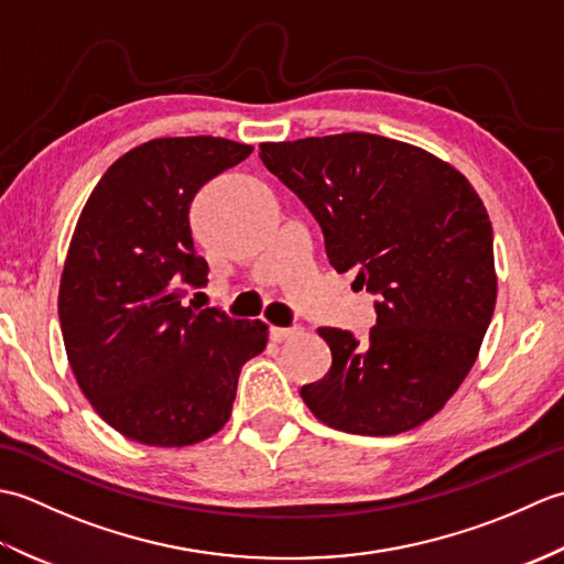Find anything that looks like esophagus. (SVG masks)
<instances>
[{
  "label": "esophagus",
  "instance_id": "esophagus-1",
  "mask_svg": "<svg viewBox=\"0 0 564 564\" xmlns=\"http://www.w3.org/2000/svg\"><path fill=\"white\" fill-rule=\"evenodd\" d=\"M295 334H301V327H271V329H269V337H271L273 341L293 339Z\"/></svg>",
  "mask_w": 564,
  "mask_h": 564
}]
</instances>
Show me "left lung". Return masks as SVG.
<instances>
[{"instance_id":"8db88e82","label":"left lung","mask_w":564,"mask_h":564,"mask_svg":"<svg viewBox=\"0 0 564 564\" xmlns=\"http://www.w3.org/2000/svg\"><path fill=\"white\" fill-rule=\"evenodd\" d=\"M263 166L301 198L327 259L378 301L358 341L322 327L329 373L301 398L322 424L402 434L434 416L480 351L497 301L492 223L480 196L434 154L370 133L263 142Z\"/></svg>"}]
</instances>
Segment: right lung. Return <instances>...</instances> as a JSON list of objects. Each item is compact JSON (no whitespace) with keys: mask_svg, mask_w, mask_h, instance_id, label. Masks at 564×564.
<instances>
[{"mask_svg":"<svg viewBox=\"0 0 564 564\" xmlns=\"http://www.w3.org/2000/svg\"><path fill=\"white\" fill-rule=\"evenodd\" d=\"M251 145L194 135L126 152L101 176L72 235L57 313L84 398L106 424L148 446H191L232 412L239 370L267 325L186 301L208 283L191 203Z\"/></svg>","mask_w":564,"mask_h":564,"instance_id":"right-lung-1","label":"right lung"}]
</instances>
